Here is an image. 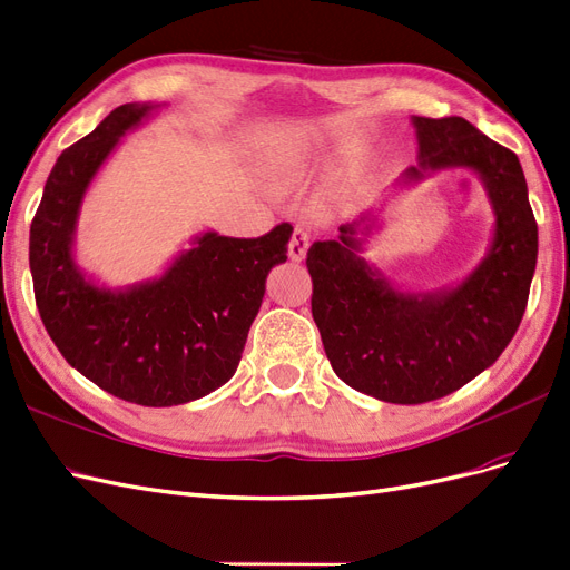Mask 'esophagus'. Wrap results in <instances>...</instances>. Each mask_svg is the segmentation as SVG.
Returning <instances> with one entry per match:
<instances>
[{
  "mask_svg": "<svg viewBox=\"0 0 570 570\" xmlns=\"http://www.w3.org/2000/svg\"><path fill=\"white\" fill-rule=\"evenodd\" d=\"M306 249H308V235L302 228H297L295 233H292V239L287 245V254H289L292 262H302V258L306 256Z\"/></svg>",
  "mask_w": 570,
  "mask_h": 570,
  "instance_id": "1",
  "label": "esophagus"
}]
</instances>
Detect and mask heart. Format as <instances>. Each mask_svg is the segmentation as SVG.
Masks as SVG:
<instances>
[{
  "label": "heart",
  "mask_w": 570,
  "mask_h": 570,
  "mask_svg": "<svg viewBox=\"0 0 570 570\" xmlns=\"http://www.w3.org/2000/svg\"><path fill=\"white\" fill-rule=\"evenodd\" d=\"M347 147H337L333 151H316L302 142H285L271 151L266 161L268 178L281 185L292 187L314 178L331 176L344 161L350 159Z\"/></svg>",
  "instance_id": "obj_1"
}]
</instances>
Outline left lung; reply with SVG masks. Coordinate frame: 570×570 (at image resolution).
Instances as JSON below:
<instances>
[{"instance_id":"8db88e82","label":"left lung","mask_w":570,"mask_h":570,"mask_svg":"<svg viewBox=\"0 0 570 570\" xmlns=\"http://www.w3.org/2000/svg\"><path fill=\"white\" fill-rule=\"evenodd\" d=\"M419 164L396 187L446 168L480 178L494 214L490 247L463 281L430 292L392 285L361 252L381 228V209L306 254L312 314L331 366L350 387L390 404H423L452 394L490 368L515 335L538 264V223L515 154L461 116H411Z\"/></svg>"}]
</instances>
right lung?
<instances>
[{
    "instance_id": "right-lung-1",
    "label": "right lung",
    "mask_w": 570,
    "mask_h": 570,
    "mask_svg": "<svg viewBox=\"0 0 570 570\" xmlns=\"http://www.w3.org/2000/svg\"><path fill=\"white\" fill-rule=\"evenodd\" d=\"M164 105H124L61 151L30 226V273L51 342L78 373L142 406H178L226 385L243 358L289 223L256 239L206 230L157 278L107 287L76 262L85 195L120 137Z\"/></svg>"
}]
</instances>
